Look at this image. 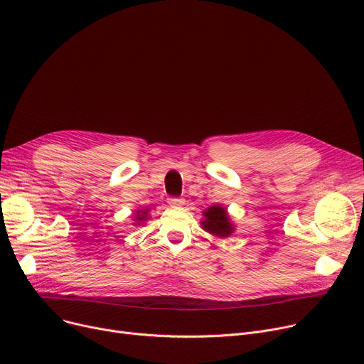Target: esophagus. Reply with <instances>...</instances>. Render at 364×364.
<instances>
[{"label": "esophagus", "instance_id": "34e87169", "mask_svg": "<svg viewBox=\"0 0 364 364\" xmlns=\"http://www.w3.org/2000/svg\"><path fill=\"white\" fill-rule=\"evenodd\" d=\"M168 203L171 205V207H181V205L184 203V199H181V198H169Z\"/></svg>", "mask_w": 364, "mask_h": 364}]
</instances>
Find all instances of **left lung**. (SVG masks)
<instances>
[{
  "label": "left lung",
  "mask_w": 364,
  "mask_h": 364,
  "mask_svg": "<svg viewBox=\"0 0 364 364\" xmlns=\"http://www.w3.org/2000/svg\"><path fill=\"white\" fill-rule=\"evenodd\" d=\"M203 218L200 220V226L205 232L215 236V238H228L235 232V225L230 220L228 208L223 205H213L202 213Z\"/></svg>",
  "instance_id": "obj_1"
}]
</instances>
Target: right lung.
Here are the masks:
<instances>
[{"instance_id": "add662e5", "label": "right lung", "mask_w": 364, "mask_h": 364, "mask_svg": "<svg viewBox=\"0 0 364 364\" xmlns=\"http://www.w3.org/2000/svg\"><path fill=\"white\" fill-rule=\"evenodd\" d=\"M149 208H143V210H138L135 214H134V220H135V226H138V225H141L143 223V221H146L147 218H149Z\"/></svg>"}]
</instances>
